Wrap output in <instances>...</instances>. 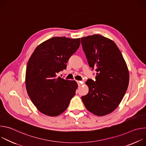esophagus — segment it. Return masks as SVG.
Returning a JSON list of instances; mask_svg holds the SVG:
<instances>
[{"mask_svg":"<svg viewBox=\"0 0 146 146\" xmlns=\"http://www.w3.org/2000/svg\"><path fill=\"white\" fill-rule=\"evenodd\" d=\"M76 82H77V84H78V86L80 87V86H81V81H76Z\"/></svg>","mask_w":146,"mask_h":146,"instance_id":"esophagus-1","label":"esophagus"}]
</instances>
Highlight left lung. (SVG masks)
Instances as JSON below:
<instances>
[{"label":"left lung","instance_id":"left-lung-1","mask_svg":"<svg viewBox=\"0 0 146 146\" xmlns=\"http://www.w3.org/2000/svg\"><path fill=\"white\" fill-rule=\"evenodd\" d=\"M90 67L96 72L95 80L88 79V93L81 97L86 109L98 116L113 111L119 105L129 84L126 62L115 43L99 35L81 38Z\"/></svg>","mask_w":146,"mask_h":146}]
</instances>
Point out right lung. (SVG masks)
<instances>
[{
    "label": "right lung",
    "mask_w": 146,
    "mask_h": 146,
    "mask_svg": "<svg viewBox=\"0 0 146 146\" xmlns=\"http://www.w3.org/2000/svg\"><path fill=\"white\" fill-rule=\"evenodd\" d=\"M80 38L54 37L38 46L29 58L26 70L28 94L34 105L47 115L56 116L68 107L78 85L56 74L80 47Z\"/></svg>",
    "instance_id": "obj_1"
}]
</instances>
